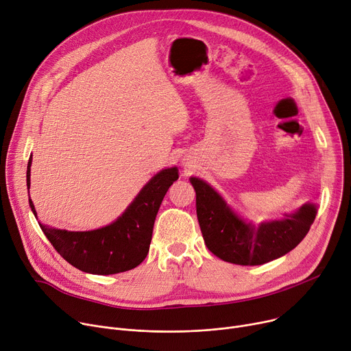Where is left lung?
Returning <instances> with one entry per match:
<instances>
[{
  "instance_id": "8db88e82",
  "label": "left lung",
  "mask_w": 351,
  "mask_h": 351,
  "mask_svg": "<svg viewBox=\"0 0 351 351\" xmlns=\"http://www.w3.org/2000/svg\"><path fill=\"white\" fill-rule=\"evenodd\" d=\"M190 181L205 245L228 263L260 265L287 254L301 243L316 217V206L305 204L281 221L256 226L239 218L209 184L195 177Z\"/></svg>"
}]
</instances>
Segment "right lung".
<instances>
[{"label": "right lung", "mask_w": 351, "mask_h": 351, "mask_svg": "<svg viewBox=\"0 0 351 351\" xmlns=\"http://www.w3.org/2000/svg\"><path fill=\"white\" fill-rule=\"evenodd\" d=\"M32 156L26 170V185L31 186ZM177 167L157 173L111 225L88 232H69L39 223L56 252L84 273L110 276L138 267L147 256L153 225L158 208L170 185L177 181ZM36 217L34 202L29 199Z\"/></svg>", "instance_id": "obj_1"}]
</instances>
